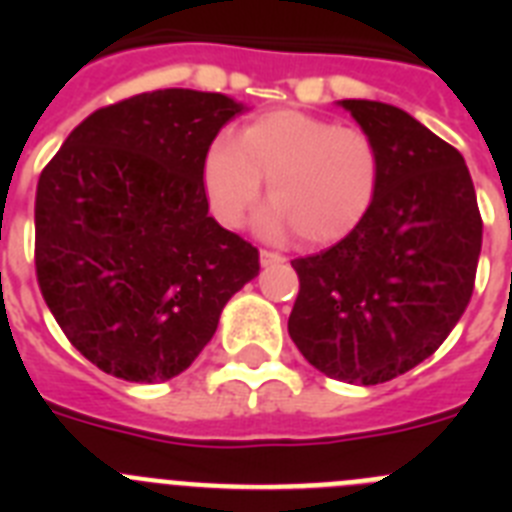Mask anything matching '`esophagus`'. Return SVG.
I'll return each instance as SVG.
<instances>
[{
	"instance_id": "34e87169",
	"label": "esophagus",
	"mask_w": 512,
	"mask_h": 512,
	"mask_svg": "<svg viewBox=\"0 0 512 512\" xmlns=\"http://www.w3.org/2000/svg\"><path fill=\"white\" fill-rule=\"evenodd\" d=\"M259 261H261V266H274V264H282L284 256H279V253H274V251H261Z\"/></svg>"
}]
</instances>
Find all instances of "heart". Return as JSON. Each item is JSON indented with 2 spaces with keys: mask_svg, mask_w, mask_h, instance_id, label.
<instances>
[{
  "mask_svg": "<svg viewBox=\"0 0 512 512\" xmlns=\"http://www.w3.org/2000/svg\"><path fill=\"white\" fill-rule=\"evenodd\" d=\"M269 179L274 197L259 215L269 238L302 233L333 246L364 225L382 187V153L361 128L328 117L277 110L253 117L238 133L217 135L202 156V189L212 217L238 228Z\"/></svg>",
  "mask_w": 512,
  "mask_h": 512,
  "instance_id": "obj_1",
  "label": "heart"
}]
</instances>
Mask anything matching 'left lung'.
Here are the masks:
<instances>
[{
  "label": "left lung",
  "instance_id": "left-lung-1",
  "mask_svg": "<svg viewBox=\"0 0 512 512\" xmlns=\"http://www.w3.org/2000/svg\"><path fill=\"white\" fill-rule=\"evenodd\" d=\"M382 153V187L356 233L295 259L289 336L318 372L382 384L446 341L474 289L482 217L464 156L395 104L341 99Z\"/></svg>",
  "mask_w": 512,
  "mask_h": 512
}]
</instances>
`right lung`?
I'll return each mask as SVG.
<instances>
[{
  "label": "right lung",
  "instance_id": "add662e5",
  "mask_svg": "<svg viewBox=\"0 0 512 512\" xmlns=\"http://www.w3.org/2000/svg\"><path fill=\"white\" fill-rule=\"evenodd\" d=\"M246 104L158 89L92 112L35 194V271L76 351L125 382L182 374L259 251L210 217L202 156Z\"/></svg>",
  "mask_w": 512,
  "mask_h": 512
}]
</instances>
